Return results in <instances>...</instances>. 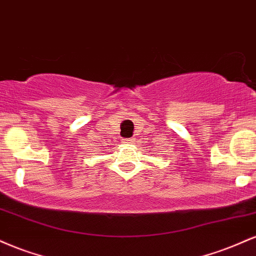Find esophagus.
<instances>
[{
  "label": "esophagus",
  "instance_id": "34e87169",
  "mask_svg": "<svg viewBox=\"0 0 256 256\" xmlns=\"http://www.w3.org/2000/svg\"><path fill=\"white\" fill-rule=\"evenodd\" d=\"M134 138H128V140H125V143H128V144H131V143H134Z\"/></svg>",
  "mask_w": 256,
  "mask_h": 256
}]
</instances>
